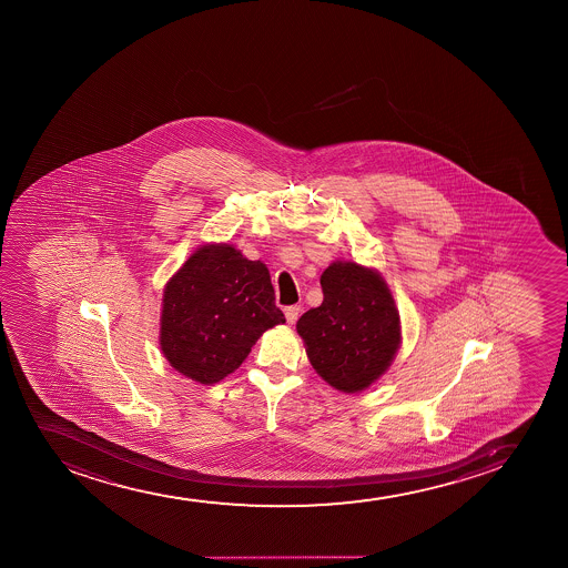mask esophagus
<instances>
[{"label":"esophagus","mask_w":568,"mask_h":568,"mask_svg":"<svg viewBox=\"0 0 568 568\" xmlns=\"http://www.w3.org/2000/svg\"><path fill=\"white\" fill-rule=\"evenodd\" d=\"M300 305H292V307L284 308V314H286L287 324H295V322H297V318H300Z\"/></svg>","instance_id":"esophagus-1"}]
</instances>
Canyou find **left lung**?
Here are the masks:
<instances>
[{"label": "left lung", "instance_id": "left-lung-1", "mask_svg": "<svg viewBox=\"0 0 568 568\" xmlns=\"http://www.w3.org/2000/svg\"><path fill=\"white\" fill-rule=\"evenodd\" d=\"M324 301L297 320L314 372L345 394L385 375L402 345L398 307L385 278L354 261H333L320 276Z\"/></svg>", "mask_w": 568, "mask_h": 568}]
</instances>
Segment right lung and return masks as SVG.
I'll list each match as a JSON object with an SVG mask.
<instances>
[{"label": "right lung", "mask_w": 568, "mask_h": 568, "mask_svg": "<svg viewBox=\"0 0 568 568\" xmlns=\"http://www.w3.org/2000/svg\"><path fill=\"white\" fill-rule=\"evenodd\" d=\"M284 322L267 265L229 242H210L164 286L159 345L183 377L215 385L241 367L263 333Z\"/></svg>", "instance_id": "add662e5"}]
</instances>
